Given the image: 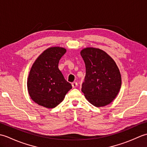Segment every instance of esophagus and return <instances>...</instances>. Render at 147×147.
<instances>
[{
	"mask_svg": "<svg viewBox=\"0 0 147 147\" xmlns=\"http://www.w3.org/2000/svg\"><path fill=\"white\" fill-rule=\"evenodd\" d=\"M72 86H73V88H76L77 87V86H78V83H77V82H73V83H72Z\"/></svg>",
	"mask_w": 147,
	"mask_h": 147,
	"instance_id": "1",
	"label": "esophagus"
}]
</instances>
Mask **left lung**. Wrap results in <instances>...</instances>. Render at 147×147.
<instances>
[{
    "mask_svg": "<svg viewBox=\"0 0 147 147\" xmlns=\"http://www.w3.org/2000/svg\"><path fill=\"white\" fill-rule=\"evenodd\" d=\"M86 75L82 91L88 101L96 107L113 101L121 86V76L114 61L99 49L88 47L81 51Z\"/></svg>",
    "mask_w": 147,
    "mask_h": 147,
    "instance_id": "8db88e82",
    "label": "left lung"
}]
</instances>
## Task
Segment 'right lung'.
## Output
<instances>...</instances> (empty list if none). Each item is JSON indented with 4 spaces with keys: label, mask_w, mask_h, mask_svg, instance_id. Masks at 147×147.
<instances>
[{
    "label": "right lung",
    "mask_w": 147,
    "mask_h": 147,
    "mask_svg": "<svg viewBox=\"0 0 147 147\" xmlns=\"http://www.w3.org/2000/svg\"><path fill=\"white\" fill-rule=\"evenodd\" d=\"M65 52V49L58 47L49 48L36 59L31 69L28 90L33 100L43 107H55L72 88L58 67Z\"/></svg>",
    "instance_id": "1"
}]
</instances>
